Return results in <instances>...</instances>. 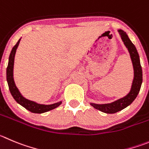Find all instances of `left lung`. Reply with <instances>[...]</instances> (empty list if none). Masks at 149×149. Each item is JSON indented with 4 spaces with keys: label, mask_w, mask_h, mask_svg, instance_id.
<instances>
[{
    "label": "left lung",
    "mask_w": 149,
    "mask_h": 149,
    "mask_svg": "<svg viewBox=\"0 0 149 149\" xmlns=\"http://www.w3.org/2000/svg\"><path fill=\"white\" fill-rule=\"evenodd\" d=\"M120 34L122 40L124 42V45L129 50V52L131 56V59L132 61L133 68H134V80H133L132 86L131 91L129 92L126 96L120 99L115 101L111 104H91V105L95 109L101 111L107 114H113L117 112L122 110L126 107L132 104L138 95L141 87L142 81H143V72L140 65V57L137 53L135 46L129 40L127 34L123 30H118Z\"/></svg>",
    "instance_id": "obj_1"
}]
</instances>
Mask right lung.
<instances>
[{
	"instance_id": "add662e5",
	"label": "right lung",
	"mask_w": 149,
	"mask_h": 149,
	"mask_svg": "<svg viewBox=\"0 0 149 149\" xmlns=\"http://www.w3.org/2000/svg\"><path fill=\"white\" fill-rule=\"evenodd\" d=\"M20 39L18 40L16 45L12 48V51L10 53L9 58V63H8L7 68H6V80H7L8 85H9V91L12 94L14 99L20 104L21 106L26 108L29 111L34 113H43V112H48L51 109H55L56 107H59L62 102H58L56 104H51V105H43V104H39L34 101H29L26 99L24 97L22 96L18 89L15 86V81L13 79V68H14V61H15V56L16 53V50L17 48L19 43H20Z\"/></svg>"
}]
</instances>
